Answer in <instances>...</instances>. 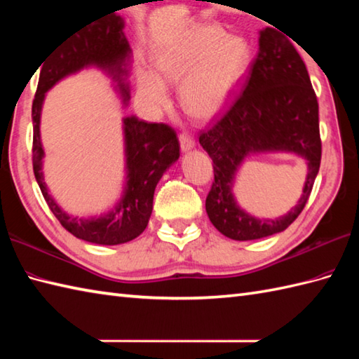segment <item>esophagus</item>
Returning <instances> with one entry per match:
<instances>
[{"label": "esophagus", "mask_w": 359, "mask_h": 359, "mask_svg": "<svg viewBox=\"0 0 359 359\" xmlns=\"http://www.w3.org/2000/svg\"><path fill=\"white\" fill-rule=\"evenodd\" d=\"M179 140H180V148H182V151H184V152H189V151H191V149L196 147L194 139H193V137L189 135V134H187V133L180 134Z\"/></svg>", "instance_id": "34e87169"}]
</instances>
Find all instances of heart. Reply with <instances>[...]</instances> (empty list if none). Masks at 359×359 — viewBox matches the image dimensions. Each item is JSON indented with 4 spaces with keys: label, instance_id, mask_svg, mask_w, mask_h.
Instances as JSON below:
<instances>
[{
    "label": "heart",
    "instance_id": "1",
    "mask_svg": "<svg viewBox=\"0 0 359 359\" xmlns=\"http://www.w3.org/2000/svg\"><path fill=\"white\" fill-rule=\"evenodd\" d=\"M251 48L245 38L212 26L197 27L163 46L154 58L156 74L139 67L137 90L152 108L168 104L166 85H180V103L196 118H212L230 103L245 79Z\"/></svg>",
    "mask_w": 359,
    "mask_h": 359
}]
</instances>
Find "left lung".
<instances>
[{"label": "left lung", "mask_w": 359, "mask_h": 359, "mask_svg": "<svg viewBox=\"0 0 359 359\" xmlns=\"http://www.w3.org/2000/svg\"><path fill=\"white\" fill-rule=\"evenodd\" d=\"M215 168L205 210L233 241H255L284 231L306 207L321 163L318 100L307 67L278 30H259V52L241 95L210 131L199 137ZM285 151L306 160L300 201L287 215L264 219L243 210L233 196L235 174L251 155Z\"/></svg>", "instance_id": "1"}]
</instances>
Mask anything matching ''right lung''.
Segmentation results:
<instances>
[{"instance_id":"obj_1","label":"right lung","mask_w":359,"mask_h":359,"mask_svg":"<svg viewBox=\"0 0 359 359\" xmlns=\"http://www.w3.org/2000/svg\"><path fill=\"white\" fill-rule=\"evenodd\" d=\"M125 20L117 13L98 18L75 29L53 49L41 67L35 100L34 123V174L44 201L60 224L75 238L97 245H120L140 236L147 228L154 191L162 175L179 160V139L174 129L162 123H148L135 116L121 118L125 152V180L120 199L95 216H74L55 201L44 182L41 142V111L48 90L62 80L85 69H97L112 80V88L123 108L131 100L133 50L123 32ZM36 67V69H38Z\"/></svg>"}]
</instances>
